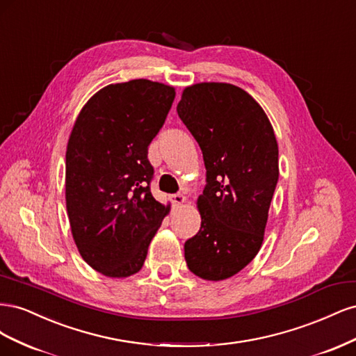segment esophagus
<instances>
[{
  "instance_id": "1",
  "label": "esophagus",
  "mask_w": 356,
  "mask_h": 356,
  "mask_svg": "<svg viewBox=\"0 0 356 356\" xmlns=\"http://www.w3.org/2000/svg\"><path fill=\"white\" fill-rule=\"evenodd\" d=\"M172 203H174L175 207H181V204L186 203V197L182 195H174L172 196Z\"/></svg>"
}]
</instances>
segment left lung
Listing matches in <instances>:
<instances>
[{"label":"left lung","instance_id":"8db88e82","mask_svg":"<svg viewBox=\"0 0 356 356\" xmlns=\"http://www.w3.org/2000/svg\"><path fill=\"white\" fill-rule=\"evenodd\" d=\"M177 111L202 149L208 182L197 199L200 230L184 245L186 261L196 276L224 281L261 248L279 178L276 136L260 104L234 84L188 86Z\"/></svg>","mask_w":356,"mask_h":356}]
</instances>
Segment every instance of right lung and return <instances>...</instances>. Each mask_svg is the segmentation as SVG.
<instances>
[{"label":"right lung","instance_id":"add662e5","mask_svg":"<svg viewBox=\"0 0 356 356\" xmlns=\"http://www.w3.org/2000/svg\"><path fill=\"white\" fill-rule=\"evenodd\" d=\"M174 99L172 86L152 80L108 84L74 123L65 165L71 233L83 260L108 277L141 270L170 211L149 191L147 154Z\"/></svg>","mask_w":356,"mask_h":356}]
</instances>
